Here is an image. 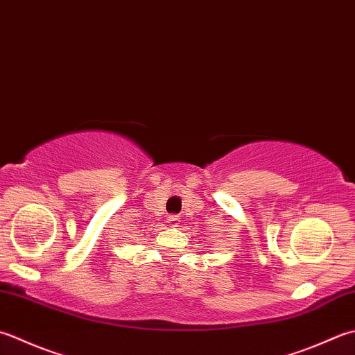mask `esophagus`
<instances>
[{"label":"esophagus","mask_w":355,"mask_h":355,"mask_svg":"<svg viewBox=\"0 0 355 355\" xmlns=\"http://www.w3.org/2000/svg\"><path fill=\"white\" fill-rule=\"evenodd\" d=\"M168 221H169V223H171L172 226H177L178 221H180V217H178V215H169Z\"/></svg>","instance_id":"esophagus-1"}]
</instances>
